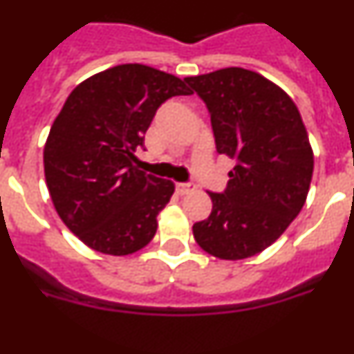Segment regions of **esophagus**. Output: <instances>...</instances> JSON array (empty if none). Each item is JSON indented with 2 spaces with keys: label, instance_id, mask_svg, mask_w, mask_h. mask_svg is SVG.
Returning a JSON list of instances; mask_svg holds the SVG:
<instances>
[{
  "label": "esophagus",
  "instance_id": "esophagus-1",
  "mask_svg": "<svg viewBox=\"0 0 354 354\" xmlns=\"http://www.w3.org/2000/svg\"><path fill=\"white\" fill-rule=\"evenodd\" d=\"M175 187H177V193H179V195H187V193L195 192V184L192 183H177Z\"/></svg>",
  "mask_w": 354,
  "mask_h": 354
}]
</instances>
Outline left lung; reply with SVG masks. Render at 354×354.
Masks as SVG:
<instances>
[{
  "label": "left lung",
  "instance_id": "1",
  "mask_svg": "<svg viewBox=\"0 0 354 354\" xmlns=\"http://www.w3.org/2000/svg\"><path fill=\"white\" fill-rule=\"evenodd\" d=\"M211 113L216 150L236 161L227 189L193 225L198 246L223 261L253 257L305 205L314 152L298 108L273 81L241 67L184 77Z\"/></svg>",
  "mask_w": 354,
  "mask_h": 354
}]
</instances>
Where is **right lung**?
Listing matches in <instances>:
<instances>
[{
    "label": "right lung",
    "instance_id": "obj_1",
    "mask_svg": "<svg viewBox=\"0 0 354 354\" xmlns=\"http://www.w3.org/2000/svg\"><path fill=\"white\" fill-rule=\"evenodd\" d=\"M189 93L174 74L124 64L67 97L44 147V174L56 212L84 245L120 257L152 241L175 184L138 170L134 152L159 106Z\"/></svg>",
    "mask_w": 354,
    "mask_h": 354
}]
</instances>
